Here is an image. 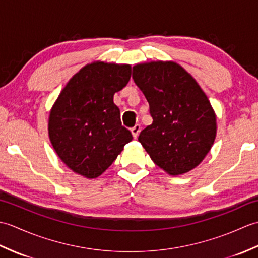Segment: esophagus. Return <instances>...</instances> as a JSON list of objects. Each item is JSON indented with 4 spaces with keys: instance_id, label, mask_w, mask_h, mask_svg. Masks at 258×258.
<instances>
[{
    "instance_id": "esophagus-1",
    "label": "esophagus",
    "mask_w": 258,
    "mask_h": 258,
    "mask_svg": "<svg viewBox=\"0 0 258 258\" xmlns=\"http://www.w3.org/2000/svg\"><path fill=\"white\" fill-rule=\"evenodd\" d=\"M141 130H142V127H141V125H140V124H136L135 126H133L132 128H131V132H132V134H133V138H134V139L138 138L139 134H140V132H141Z\"/></svg>"
}]
</instances>
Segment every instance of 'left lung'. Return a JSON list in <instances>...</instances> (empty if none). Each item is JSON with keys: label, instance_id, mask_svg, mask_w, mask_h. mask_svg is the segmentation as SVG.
Returning a JSON list of instances; mask_svg holds the SVG:
<instances>
[{"label": "left lung", "instance_id": "obj_1", "mask_svg": "<svg viewBox=\"0 0 258 258\" xmlns=\"http://www.w3.org/2000/svg\"><path fill=\"white\" fill-rule=\"evenodd\" d=\"M132 78L150 105L153 123L139 142L152 161L171 175L196 167L216 136L215 113L205 93L174 62L135 65Z\"/></svg>", "mask_w": 258, "mask_h": 258}]
</instances>
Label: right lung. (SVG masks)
Masks as SVG:
<instances>
[{"label": "right lung", "instance_id": "obj_1", "mask_svg": "<svg viewBox=\"0 0 258 258\" xmlns=\"http://www.w3.org/2000/svg\"><path fill=\"white\" fill-rule=\"evenodd\" d=\"M130 79V65L92 63L61 92L50 113L48 134L56 154L73 172L100 176L133 140L113 101Z\"/></svg>", "mask_w": 258, "mask_h": 258}]
</instances>
